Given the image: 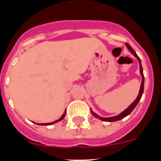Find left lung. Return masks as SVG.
Instances as JSON below:
<instances>
[{
    "label": "left lung",
    "instance_id": "1",
    "mask_svg": "<svg viewBox=\"0 0 161 161\" xmlns=\"http://www.w3.org/2000/svg\"><path fill=\"white\" fill-rule=\"evenodd\" d=\"M125 46L127 47V48L129 49V51L131 52V53H132L133 55H134L135 57H136V58L138 59V61H139V71H140V74H141V76H142V82H141V86H140V90H139V95H138L137 98L135 100V101L133 102L130 105V106L128 108H126L125 110L124 111L121 112V114H119L118 115H116V116H114V117H110V118H103V117H100L99 116L98 114H97L96 113H94L93 111L91 110V114H92V116H94L95 118H98V119L101 120V121H108V122H111V121H118V120H121L122 119V118H124L125 117L128 116L129 114H130V113L131 111L134 110V108H136V105L138 104V103L139 102V100H140L141 97H142V93H143V90H144V75H143V71H142V64H141V60L140 58H139V56H138L137 54H136V51H135L134 50L132 49V47L130 46V45L128 43H125Z\"/></svg>",
    "mask_w": 161,
    "mask_h": 161
}]
</instances>
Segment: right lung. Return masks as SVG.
Here are the masks:
<instances>
[{
	"label": "right lung",
	"instance_id": "obj_1",
	"mask_svg": "<svg viewBox=\"0 0 161 161\" xmlns=\"http://www.w3.org/2000/svg\"><path fill=\"white\" fill-rule=\"evenodd\" d=\"M65 115H66V110L64 111V114H62V116H61L59 119L57 120V121H53V122H50V123H42V124H38V125H53V124H54V123H57V122H58V121H61V120L64 119V118L65 117Z\"/></svg>",
	"mask_w": 161,
	"mask_h": 161
}]
</instances>
